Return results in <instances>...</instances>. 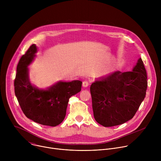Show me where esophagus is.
Masks as SVG:
<instances>
[{
	"instance_id": "1",
	"label": "esophagus",
	"mask_w": 161,
	"mask_h": 161,
	"mask_svg": "<svg viewBox=\"0 0 161 161\" xmlns=\"http://www.w3.org/2000/svg\"><path fill=\"white\" fill-rule=\"evenodd\" d=\"M82 85L83 87H87L89 85V83L87 81H84L82 83Z\"/></svg>"
}]
</instances>
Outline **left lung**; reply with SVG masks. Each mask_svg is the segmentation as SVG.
Here are the masks:
<instances>
[{
    "label": "left lung",
    "instance_id": "obj_1",
    "mask_svg": "<svg viewBox=\"0 0 161 161\" xmlns=\"http://www.w3.org/2000/svg\"><path fill=\"white\" fill-rule=\"evenodd\" d=\"M147 85L141 58L132 71H116L96 80L90 90L96 122L113 127L132 119L145 97Z\"/></svg>",
    "mask_w": 161,
    "mask_h": 161
}]
</instances>
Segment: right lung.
Returning a JSON list of instances; mask_svg holds the SVG:
<instances>
[{"label":"right lung","instance_id":"1","mask_svg":"<svg viewBox=\"0 0 161 161\" xmlns=\"http://www.w3.org/2000/svg\"><path fill=\"white\" fill-rule=\"evenodd\" d=\"M37 52V48L33 44L20 58L14 82V93L28 119L43 125L55 127L64 120L69 99L81 91L82 82L58 81L47 90L33 86L30 82L28 66Z\"/></svg>","mask_w":161,"mask_h":161}]
</instances>
